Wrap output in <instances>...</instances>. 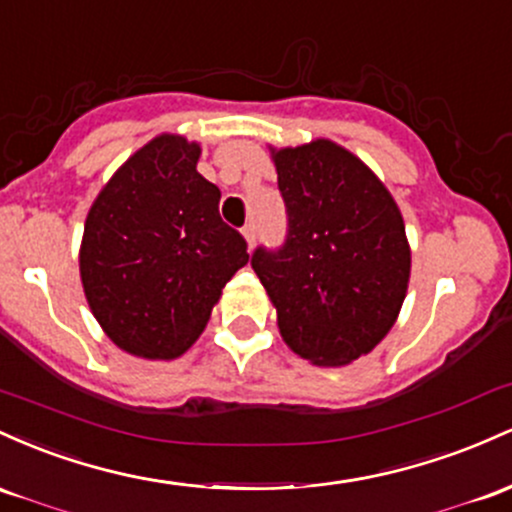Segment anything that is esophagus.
Listing matches in <instances>:
<instances>
[{"mask_svg":"<svg viewBox=\"0 0 512 512\" xmlns=\"http://www.w3.org/2000/svg\"><path fill=\"white\" fill-rule=\"evenodd\" d=\"M241 237L246 239V246H249V249H254V244H256V225H254V222L244 225V229H241Z\"/></svg>","mask_w":512,"mask_h":512,"instance_id":"34e87169","label":"esophagus"}]
</instances>
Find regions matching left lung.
<instances>
[{"instance_id": "left-lung-1", "label": "left lung", "mask_w": 512, "mask_h": 512, "mask_svg": "<svg viewBox=\"0 0 512 512\" xmlns=\"http://www.w3.org/2000/svg\"><path fill=\"white\" fill-rule=\"evenodd\" d=\"M287 208L280 251L256 249L287 348L341 367L387 336L406 300L411 246L399 205L363 159L338 142L268 147Z\"/></svg>"}]
</instances>
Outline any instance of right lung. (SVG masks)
Segmentation results:
<instances>
[{"instance_id": "right-lung-1", "label": "right lung", "mask_w": 512, "mask_h": 512, "mask_svg": "<svg viewBox=\"0 0 512 512\" xmlns=\"http://www.w3.org/2000/svg\"><path fill=\"white\" fill-rule=\"evenodd\" d=\"M200 142L162 132L130 154L91 203L79 278L99 326L125 353L174 360L208 326L246 241L222 222L220 188L198 174Z\"/></svg>"}]
</instances>
